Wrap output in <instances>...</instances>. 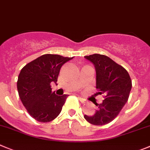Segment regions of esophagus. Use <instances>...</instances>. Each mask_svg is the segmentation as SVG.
<instances>
[{
  "mask_svg": "<svg viewBox=\"0 0 150 150\" xmlns=\"http://www.w3.org/2000/svg\"><path fill=\"white\" fill-rule=\"evenodd\" d=\"M78 99H79V100L82 103H84L85 102H86V100H85V99H83V98H81V97H80V96H78Z\"/></svg>",
  "mask_w": 150,
  "mask_h": 150,
  "instance_id": "1",
  "label": "esophagus"
}]
</instances>
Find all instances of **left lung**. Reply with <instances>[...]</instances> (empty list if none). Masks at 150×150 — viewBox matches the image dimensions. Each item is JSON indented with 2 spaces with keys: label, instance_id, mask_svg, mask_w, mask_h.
Listing matches in <instances>:
<instances>
[{
  "label": "left lung",
  "instance_id": "left-lung-1",
  "mask_svg": "<svg viewBox=\"0 0 150 150\" xmlns=\"http://www.w3.org/2000/svg\"><path fill=\"white\" fill-rule=\"evenodd\" d=\"M92 63L96 72V89L98 94H104V100L98 104V109L92 115H84V118L93 125L109 124L119 114L128 100L132 89V81L128 72L103 54L84 56Z\"/></svg>",
  "mask_w": 150,
  "mask_h": 150
}]
</instances>
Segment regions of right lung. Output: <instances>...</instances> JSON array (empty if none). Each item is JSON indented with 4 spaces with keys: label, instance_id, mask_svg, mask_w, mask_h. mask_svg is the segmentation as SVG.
<instances>
[{
    "label": "right lung",
    "instance_id": "right-lung-1",
    "mask_svg": "<svg viewBox=\"0 0 150 150\" xmlns=\"http://www.w3.org/2000/svg\"><path fill=\"white\" fill-rule=\"evenodd\" d=\"M72 58L43 54L21 70L17 82L18 95L29 114L39 122L52 121L61 112L68 95L57 96L52 92L50 83H56L61 67Z\"/></svg>",
    "mask_w": 150,
    "mask_h": 150
}]
</instances>
